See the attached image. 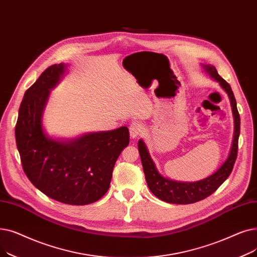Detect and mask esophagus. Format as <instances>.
<instances>
[{
	"instance_id": "34e87169",
	"label": "esophagus",
	"mask_w": 257,
	"mask_h": 257,
	"mask_svg": "<svg viewBox=\"0 0 257 257\" xmlns=\"http://www.w3.org/2000/svg\"><path fill=\"white\" fill-rule=\"evenodd\" d=\"M142 130H143V127L139 123V122H136V121L132 122L131 125H130V136H131V138L136 139L140 135V133L142 132Z\"/></svg>"
}]
</instances>
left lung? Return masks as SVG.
Segmentation results:
<instances>
[{
  "label": "left lung",
  "instance_id": "1",
  "mask_svg": "<svg viewBox=\"0 0 257 257\" xmlns=\"http://www.w3.org/2000/svg\"><path fill=\"white\" fill-rule=\"evenodd\" d=\"M202 68L210 76L211 79L218 82V84L221 85L222 89L227 93L229 97L232 107V114H233L234 118L233 140H232L229 156L222 166L211 176L197 182H178L163 177L158 172L145 142L142 139L138 141V150L145 175V180L148 182L149 188L158 199L170 204H192L209 197L230 176L237 157L240 118L236 107L234 94L232 92L229 83L218 75L216 69L213 66L202 64Z\"/></svg>",
  "mask_w": 257,
  "mask_h": 257
}]
</instances>
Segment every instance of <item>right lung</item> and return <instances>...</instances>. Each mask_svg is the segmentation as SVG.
I'll use <instances>...</instances> for the list:
<instances>
[{"label":"right lung","mask_w":257,"mask_h":257,"mask_svg":"<svg viewBox=\"0 0 257 257\" xmlns=\"http://www.w3.org/2000/svg\"><path fill=\"white\" fill-rule=\"evenodd\" d=\"M63 63L46 69L22 100L16 125L23 169L32 184L55 201L87 205L108 190L114 165L130 143L126 126L87 133L75 139L49 137L43 115L50 91L65 75Z\"/></svg>","instance_id":"obj_1"}]
</instances>
